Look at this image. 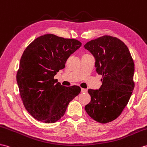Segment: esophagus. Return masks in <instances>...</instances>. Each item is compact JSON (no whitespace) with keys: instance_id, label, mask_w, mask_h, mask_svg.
Wrapping results in <instances>:
<instances>
[{"instance_id":"34e87169","label":"esophagus","mask_w":147,"mask_h":147,"mask_svg":"<svg viewBox=\"0 0 147 147\" xmlns=\"http://www.w3.org/2000/svg\"><path fill=\"white\" fill-rule=\"evenodd\" d=\"M81 92H87L88 90L86 89H84V88H81Z\"/></svg>"}]
</instances>
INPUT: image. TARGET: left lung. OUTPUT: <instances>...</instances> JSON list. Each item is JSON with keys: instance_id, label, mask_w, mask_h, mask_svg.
<instances>
[{"instance_id": "left-lung-1", "label": "left lung", "mask_w": 147, "mask_h": 147, "mask_svg": "<svg viewBox=\"0 0 147 147\" xmlns=\"http://www.w3.org/2000/svg\"><path fill=\"white\" fill-rule=\"evenodd\" d=\"M84 48L95 57L96 71L102 75L100 88L88 90L91 100L85 110L97 122H111L122 114L134 89L133 58L126 45L111 35L92 40Z\"/></svg>"}]
</instances>
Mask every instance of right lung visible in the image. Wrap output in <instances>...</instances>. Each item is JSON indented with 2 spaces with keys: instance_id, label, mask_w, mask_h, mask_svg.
<instances>
[{
  "instance_id": "right-lung-1",
  "label": "right lung",
  "mask_w": 147,
  "mask_h": 147,
  "mask_svg": "<svg viewBox=\"0 0 147 147\" xmlns=\"http://www.w3.org/2000/svg\"><path fill=\"white\" fill-rule=\"evenodd\" d=\"M81 45L76 39L46 34L36 38L24 51L17 81L25 108L38 121H58L80 93V87L62 86L54 76Z\"/></svg>"
}]
</instances>
